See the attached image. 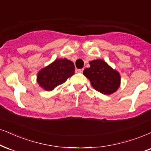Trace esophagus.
<instances>
[{
  "label": "esophagus",
  "instance_id": "34e87169",
  "mask_svg": "<svg viewBox=\"0 0 151 151\" xmlns=\"http://www.w3.org/2000/svg\"><path fill=\"white\" fill-rule=\"evenodd\" d=\"M83 69L82 68V69H77L76 70V72H79V73H81V72H83Z\"/></svg>",
  "mask_w": 151,
  "mask_h": 151
}]
</instances>
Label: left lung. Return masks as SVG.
Returning a JSON list of instances; mask_svg holds the SVG:
<instances>
[{
    "mask_svg": "<svg viewBox=\"0 0 151 151\" xmlns=\"http://www.w3.org/2000/svg\"><path fill=\"white\" fill-rule=\"evenodd\" d=\"M89 64L90 68H86L83 73L92 86L104 95L115 93L121 83L120 74L101 59L92 60Z\"/></svg>",
    "mask_w": 151,
    "mask_h": 151,
    "instance_id": "8db88e82",
    "label": "left lung"
}]
</instances>
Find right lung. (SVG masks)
I'll list each match as a JSON object with an SVG mask.
<instances>
[{"label": "right lung", "instance_id": "obj_1", "mask_svg": "<svg viewBox=\"0 0 151 151\" xmlns=\"http://www.w3.org/2000/svg\"><path fill=\"white\" fill-rule=\"evenodd\" d=\"M73 62L68 59H56L37 73V81L45 91H51L62 84L74 74Z\"/></svg>", "mask_w": 151, "mask_h": 151}]
</instances>
